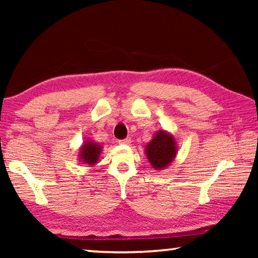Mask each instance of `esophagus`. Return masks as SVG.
<instances>
[{
  "label": "esophagus",
  "instance_id": "1",
  "mask_svg": "<svg viewBox=\"0 0 258 258\" xmlns=\"http://www.w3.org/2000/svg\"><path fill=\"white\" fill-rule=\"evenodd\" d=\"M119 143H120V145H126V146H128V145H131V139H130V138H127V139L120 140Z\"/></svg>",
  "mask_w": 258,
  "mask_h": 258
}]
</instances>
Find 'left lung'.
<instances>
[{"label": "left lung", "mask_w": 258, "mask_h": 258, "mask_svg": "<svg viewBox=\"0 0 258 258\" xmlns=\"http://www.w3.org/2000/svg\"><path fill=\"white\" fill-rule=\"evenodd\" d=\"M146 156L155 171H164L176 158L178 148L175 137L165 130H159L147 143Z\"/></svg>", "instance_id": "obj_1"}]
</instances>
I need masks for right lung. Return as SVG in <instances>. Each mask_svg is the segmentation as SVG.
Here are the masks:
<instances>
[{
  "label": "right lung",
  "instance_id": "obj_1",
  "mask_svg": "<svg viewBox=\"0 0 258 258\" xmlns=\"http://www.w3.org/2000/svg\"><path fill=\"white\" fill-rule=\"evenodd\" d=\"M102 152V146L92 141V140H85L78 150V160L80 163L94 166L99 161L100 156Z\"/></svg>",
  "mask_w": 258,
  "mask_h": 258
}]
</instances>
